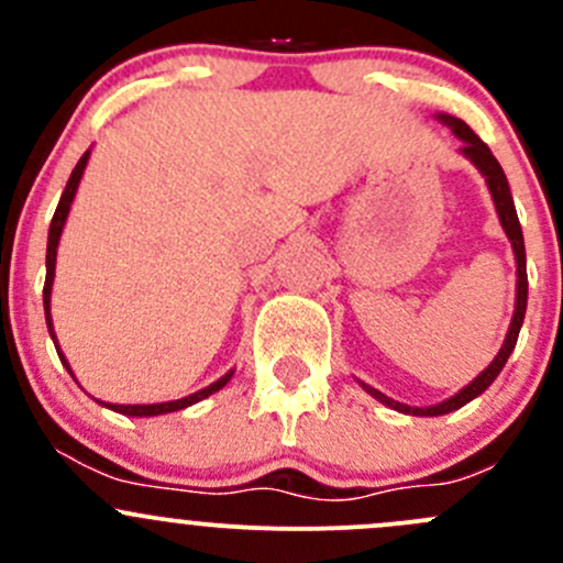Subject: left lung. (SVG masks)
<instances>
[{
	"instance_id": "1",
	"label": "left lung",
	"mask_w": 563,
	"mask_h": 563,
	"mask_svg": "<svg viewBox=\"0 0 563 563\" xmlns=\"http://www.w3.org/2000/svg\"><path fill=\"white\" fill-rule=\"evenodd\" d=\"M441 122L446 124V128H452V133L457 135L460 141H463V146H460V152H463L465 157H468L471 163H474L476 168H479L482 176H485L487 187H490V196H493V203H496V212H498V220H501L504 231H507L509 242H512V250H515V261H518V297H515V316H512V323H509V332H507V340H504L501 351H498L496 360L490 362V365L485 367V371L479 373V376L474 378V382L468 384V387H463L457 391V395H452L450 400L439 402V406H428V408H411V406H402V402L391 400V397L382 395L378 389L367 387V384H362L367 391H371L376 400H382L384 406L395 408V411L400 413H413V417H441V413H450V411H457L460 406H465L468 400H474V397H479L482 391L490 387L493 382H496L498 373L504 371V365H507L509 354L515 351V343H518V334H520V327H523V318H526V302H528V277H526V245H523V229H520V220H518V212H515V201H512V192H509V181H507V174H504V168L498 166V161L493 157V152L487 150L485 141L479 139V135L474 133V130L468 128V124L463 122V119L457 117H450V113H439Z\"/></svg>"
}]
</instances>
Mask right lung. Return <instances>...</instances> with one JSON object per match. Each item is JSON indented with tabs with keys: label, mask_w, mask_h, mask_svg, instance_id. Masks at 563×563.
<instances>
[{
	"label": "right lung",
	"mask_w": 563,
	"mask_h": 563,
	"mask_svg": "<svg viewBox=\"0 0 563 563\" xmlns=\"http://www.w3.org/2000/svg\"><path fill=\"white\" fill-rule=\"evenodd\" d=\"M89 152H84L81 161L76 163V168H73L70 179H67L65 185V192H62L59 198V207H56L54 212V220H51V229H48V247H45V286H43V308H45V323H48V332L51 338H54V345H56V354H59L62 365L70 371V365H67V360L62 356L59 351V343H56V334H54V323H51V286H54V269H56V247H59V236H62V229H65V220L67 214H70V203L73 198H76V190H78V181H81L84 176V168H87V161H89ZM73 376V371H70ZM231 376H234V371L225 373L223 378H218L214 384H209V387L192 391V395L181 397V400H168V402H150V406H113V402H103V406L111 408V411H119L124 413V417H161V413H172V411H181V408L192 406V402L203 400V397L214 395L218 389H223L225 384L231 382ZM100 402V400H98Z\"/></svg>",
	"instance_id": "1"
}]
</instances>
